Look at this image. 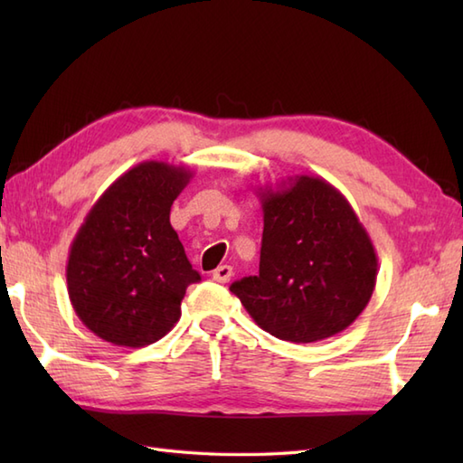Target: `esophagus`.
Returning a JSON list of instances; mask_svg holds the SVG:
<instances>
[{"mask_svg":"<svg viewBox=\"0 0 463 463\" xmlns=\"http://www.w3.org/2000/svg\"><path fill=\"white\" fill-rule=\"evenodd\" d=\"M231 277H232V267H229V264H222V267H219L213 272V280L216 282H229Z\"/></svg>","mask_w":463,"mask_h":463,"instance_id":"34e87169","label":"esophagus"}]
</instances>
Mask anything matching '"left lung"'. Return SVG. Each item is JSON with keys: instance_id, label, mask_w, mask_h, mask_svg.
<instances>
[{"instance_id": "obj_1", "label": "left lung", "mask_w": 463, "mask_h": 463, "mask_svg": "<svg viewBox=\"0 0 463 463\" xmlns=\"http://www.w3.org/2000/svg\"><path fill=\"white\" fill-rule=\"evenodd\" d=\"M259 194V274L232 282L231 292L280 340L307 344L346 330L370 302L378 274L376 250L346 196L310 175Z\"/></svg>"}]
</instances>
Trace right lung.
<instances>
[{"instance_id": "obj_1", "label": "right lung", "mask_w": 463, "mask_h": 463, "mask_svg": "<svg viewBox=\"0 0 463 463\" xmlns=\"http://www.w3.org/2000/svg\"><path fill=\"white\" fill-rule=\"evenodd\" d=\"M184 166L145 161L123 173L87 213L69 249L67 292L80 320L115 346L143 348L181 318L201 280L171 226V204L191 181Z\"/></svg>"}]
</instances>
